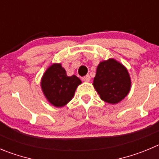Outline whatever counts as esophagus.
<instances>
[{"instance_id": "1", "label": "esophagus", "mask_w": 159, "mask_h": 159, "mask_svg": "<svg viewBox=\"0 0 159 159\" xmlns=\"http://www.w3.org/2000/svg\"><path fill=\"white\" fill-rule=\"evenodd\" d=\"M81 79H82V81H90V76L89 75H85V76L82 77V78H81Z\"/></svg>"}]
</instances>
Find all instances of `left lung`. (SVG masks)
I'll return each instance as SVG.
<instances>
[{
    "label": "left lung",
    "instance_id": "obj_1",
    "mask_svg": "<svg viewBox=\"0 0 159 159\" xmlns=\"http://www.w3.org/2000/svg\"><path fill=\"white\" fill-rule=\"evenodd\" d=\"M93 85L103 101L116 104L129 93L131 80L125 67L111 58L98 65Z\"/></svg>",
    "mask_w": 159,
    "mask_h": 159
}]
</instances>
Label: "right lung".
I'll return each instance as SVG.
<instances>
[{
    "label": "right lung",
    "mask_w": 159,
    "mask_h": 159,
    "mask_svg": "<svg viewBox=\"0 0 159 159\" xmlns=\"http://www.w3.org/2000/svg\"><path fill=\"white\" fill-rule=\"evenodd\" d=\"M81 83V80L75 75L67 76L60 64H53L43 74L41 87L51 104L55 107H62L72 99Z\"/></svg>",
    "instance_id": "obj_1"
}]
</instances>
